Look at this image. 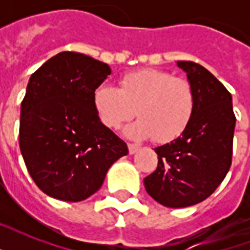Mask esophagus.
I'll use <instances>...</instances> for the list:
<instances>
[{"mask_svg": "<svg viewBox=\"0 0 250 250\" xmlns=\"http://www.w3.org/2000/svg\"><path fill=\"white\" fill-rule=\"evenodd\" d=\"M139 149H140V146H139V145H136V144H128V152H129V154H135V153H136L137 150H139Z\"/></svg>", "mask_w": 250, "mask_h": 250, "instance_id": "1", "label": "esophagus"}]
</instances>
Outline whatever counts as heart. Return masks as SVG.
Instances as JSON below:
<instances>
[{
    "label": "heart",
    "instance_id": "b5f03b06",
    "mask_svg": "<svg viewBox=\"0 0 250 250\" xmlns=\"http://www.w3.org/2000/svg\"><path fill=\"white\" fill-rule=\"evenodd\" d=\"M100 121L109 128H119L137 113L139 121L125 129L133 139L153 137L165 144L178 139L189 125L196 106L189 82L154 68L127 74L119 88L100 85L93 93Z\"/></svg>",
    "mask_w": 250,
    "mask_h": 250
}]
</instances>
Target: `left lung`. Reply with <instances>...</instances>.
I'll return each instance as SVG.
<instances>
[{
  "label": "left lung",
  "mask_w": 250,
  "mask_h": 250,
  "mask_svg": "<svg viewBox=\"0 0 250 250\" xmlns=\"http://www.w3.org/2000/svg\"><path fill=\"white\" fill-rule=\"evenodd\" d=\"M194 90L189 125L175 140L156 148L158 166L144 179L145 189L166 208H187L208 198L232 162L236 118L232 96L201 64L178 61Z\"/></svg>",
  "instance_id": "8db88e82"
}]
</instances>
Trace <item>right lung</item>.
I'll return each mask as SVG.
<instances>
[{"instance_id": "obj_1", "label": "right lung", "mask_w": 250, "mask_h": 250, "mask_svg": "<svg viewBox=\"0 0 250 250\" xmlns=\"http://www.w3.org/2000/svg\"><path fill=\"white\" fill-rule=\"evenodd\" d=\"M110 74L101 61L62 52L29 78L19 146L31 178L50 197L83 201L101 188L110 166L128 154L93 105L94 90Z\"/></svg>"}]
</instances>
